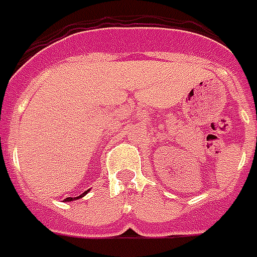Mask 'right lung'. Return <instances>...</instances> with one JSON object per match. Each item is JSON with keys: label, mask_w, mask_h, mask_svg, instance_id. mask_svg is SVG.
<instances>
[{"label": "right lung", "mask_w": 257, "mask_h": 257, "mask_svg": "<svg viewBox=\"0 0 257 257\" xmlns=\"http://www.w3.org/2000/svg\"><path fill=\"white\" fill-rule=\"evenodd\" d=\"M87 192H88V191H87ZM87 192H84V194H83V195H80V196H76V198H66V199H65V201H69V202H72V201H74V199H80V198H83V196H84L85 194H87Z\"/></svg>", "instance_id": "obj_1"}]
</instances>
